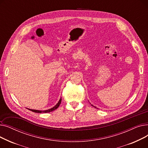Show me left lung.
Segmentation results:
<instances>
[{"label":"left lung","instance_id":"obj_1","mask_svg":"<svg viewBox=\"0 0 148 148\" xmlns=\"http://www.w3.org/2000/svg\"><path fill=\"white\" fill-rule=\"evenodd\" d=\"M91 106H93V105H92V104H91ZM94 107H95V106H94ZM95 107V108H97V107Z\"/></svg>","mask_w":148,"mask_h":148}]
</instances>
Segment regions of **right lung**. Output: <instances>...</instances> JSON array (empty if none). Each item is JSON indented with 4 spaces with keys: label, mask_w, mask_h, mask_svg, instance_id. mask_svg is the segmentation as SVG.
Listing matches in <instances>:
<instances>
[{
    "label": "right lung",
    "mask_w": 148,
    "mask_h": 148,
    "mask_svg": "<svg viewBox=\"0 0 148 148\" xmlns=\"http://www.w3.org/2000/svg\"><path fill=\"white\" fill-rule=\"evenodd\" d=\"M61 101H62V98H60V99H59V101H58V103L54 106L53 107L50 108V109H48V110H34V109H30V108H27V109H29V110L32 111L33 112H35V113H49V112H51L54 110L57 109V108H58V107L59 106V105L60 104V103H61Z\"/></svg>",
    "instance_id": "right-lung-1"
}]
</instances>
